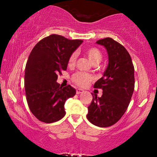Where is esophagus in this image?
Instances as JSON below:
<instances>
[{
    "instance_id": "obj_1",
    "label": "esophagus",
    "mask_w": 157,
    "mask_h": 157,
    "mask_svg": "<svg viewBox=\"0 0 157 157\" xmlns=\"http://www.w3.org/2000/svg\"><path fill=\"white\" fill-rule=\"evenodd\" d=\"M84 91H83V89H76V94H83Z\"/></svg>"
}]
</instances>
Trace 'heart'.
<instances>
[{
	"label": "heart",
	"mask_w": 157,
	"mask_h": 157,
	"mask_svg": "<svg viewBox=\"0 0 157 157\" xmlns=\"http://www.w3.org/2000/svg\"><path fill=\"white\" fill-rule=\"evenodd\" d=\"M85 54L93 64H96L101 61L103 55L99 49L96 47H91L85 51ZM76 53H73L68 59V66H73L76 63ZM72 81L75 84L81 87H86L93 81L91 75L82 72H77L72 76Z\"/></svg>",
	"instance_id": "obj_1"
}]
</instances>
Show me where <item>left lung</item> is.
Instances as JSON below:
<instances>
[{
	"instance_id": "obj_1",
	"label": "left lung",
	"mask_w": 157,
	"mask_h": 157,
	"mask_svg": "<svg viewBox=\"0 0 157 157\" xmlns=\"http://www.w3.org/2000/svg\"><path fill=\"white\" fill-rule=\"evenodd\" d=\"M96 44L106 48L109 65L94 86L102 89V96H93L86 117L94 125L108 127L117 123L128 108L134 89V67L129 53L119 43L105 38Z\"/></svg>"
}]
</instances>
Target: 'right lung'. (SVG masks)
Returning a JSON list of instances; mask_svg holds the SVG:
<instances>
[{
	"instance_id": "1",
	"label": "right lung",
	"mask_w": 157,
	"mask_h": 157,
	"mask_svg": "<svg viewBox=\"0 0 157 157\" xmlns=\"http://www.w3.org/2000/svg\"><path fill=\"white\" fill-rule=\"evenodd\" d=\"M82 42L51 34L38 42L30 53L25 70V96L30 110L39 121L50 124L65 116L64 104L76 90L70 85L60 86L58 74L66 70L70 56Z\"/></svg>"
}]
</instances>
